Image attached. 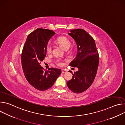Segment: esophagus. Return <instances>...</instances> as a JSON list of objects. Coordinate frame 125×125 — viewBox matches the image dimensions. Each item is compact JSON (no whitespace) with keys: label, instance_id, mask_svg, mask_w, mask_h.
<instances>
[{"label":"esophagus","instance_id":"1","mask_svg":"<svg viewBox=\"0 0 125 125\" xmlns=\"http://www.w3.org/2000/svg\"><path fill=\"white\" fill-rule=\"evenodd\" d=\"M66 72H67V71H66L65 70H64V69H62V73L64 74V73H65Z\"/></svg>","mask_w":125,"mask_h":125}]
</instances>
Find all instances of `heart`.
Wrapping results in <instances>:
<instances>
[{"label": "heart", "instance_id": "b5f03b06", "mask_svg": "<svg viewBox=\"0 0 125 125\" xmlns=\"http://www.w3.org/2000/svg\"><path fill=\"white\" fill-rule=\"evenodd\" d=\"M56 41L58 43H59L64 49L66 48H69L71 46V42L66 37H60L58 38L56 40ZM52 44L51 43H48L46 47V52L48 53H50L52 51ZM56 62H57L59 65H62L63 63L61 62L60 60H57Z\"/></svg>", "mask_w": 125, "mask_h": 125}]
</instances>
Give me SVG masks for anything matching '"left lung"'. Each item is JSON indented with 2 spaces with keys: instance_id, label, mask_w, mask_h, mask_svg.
I'll return each mask as SVG.
<instances>
[{
  "instance_id": "1",
  "label": "left lung",
  "mask_w": 125,
  "mask_h": 125,
  "mask_svg": "<svg viewBox=\"0 0 125 125\" xmlns=\"http://www.w3.org/2000/svg\"><path fill=\"white\" fill-rule=\"evenodd\" d=\"M68 34L76 42L78 52L69 65L79 70L67 82L69 90L74 93H83L91 86L96 76L99 64V55L94 39L83 29L71 30Z\"/></svg>"
}]
</instances>
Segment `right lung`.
<instances>
[{
	"mask_svg": "<svg viewBox=\"0 0 125 125\" xmlns=\"http://www.w3.org/2000/svg\"><path fill=\"white\" fill-rule=\"evenodd\" d=\"M55 34L52 30L38 28L28 35L23 49L24 74L29 83L39 91L50 88L61 73V69L51 68L47 71L40 65L46 56L48 42Z\"/></svg>",
	"mask_w": 125,
	"mask_h": 125,
	"instance_id": "1",
	"label": "right lung"
}]
</instances>
